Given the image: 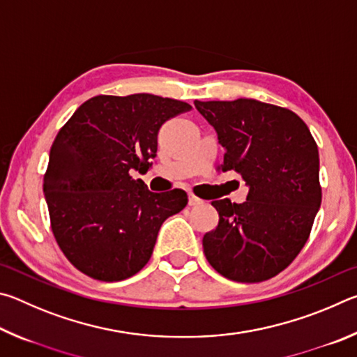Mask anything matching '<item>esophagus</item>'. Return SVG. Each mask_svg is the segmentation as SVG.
I'll return each instance as SVG.
<instances>
[{"label":"esophagus","instance_id":"1","mask_svg":"<svg viewBox=\"0 0 357 357\" xmlns=\"http://www.w3.org/2000/svg\"><path fill=\"white\" fill-rule=\"evenodd\" d=\"M202 203H203L202 198L193 195V193H189V204H190V206H198V204H202Z\"/></svg>","mask_w":357,"mask_h":357}]
</instances>
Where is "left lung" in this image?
I'll return each instance as SVG.
<instances>
[{"mask_svg": "<svg viewBox=\"0 0 357 357\" xmlns=\"http://www.w3.org/2000/svg\"><path fill=\"white\" fill-rule=\"evenodd\" d=\"M195 107L225 148L220 170L236 172L249 185L244 203H211L219 225L203 236L204 255L229 280H268L310 236L321 204L317 142L288 108L253 99L195 100Z\"/></svg>", "mask_w": 357, "mask_h": 357, "instance_id": "obj_1", "label": "left lung"}]
</instances>
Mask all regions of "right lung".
I'll list each match as a JSON object with an SVG mask.
<instances>
[{
  "mask_svg": "<svg viewBox=\"0 0 357 357\" xmlns=\"http://www.w3.org/2000/svg\"><path fill=\"white\" fill-rule=\"evenodd\" d=\"M192 110L154 94L96 96L59 129L44 174L50 225L78 271L100 282L135 275L153 255L160 225L185 208L181 189L154 193L146 172L165 121Z\"/></svg>",
  "mask_w": 357,
  "mask_h": 357,
  "instance_id": "1",
  "label": "right lung"
}]
</instances>
